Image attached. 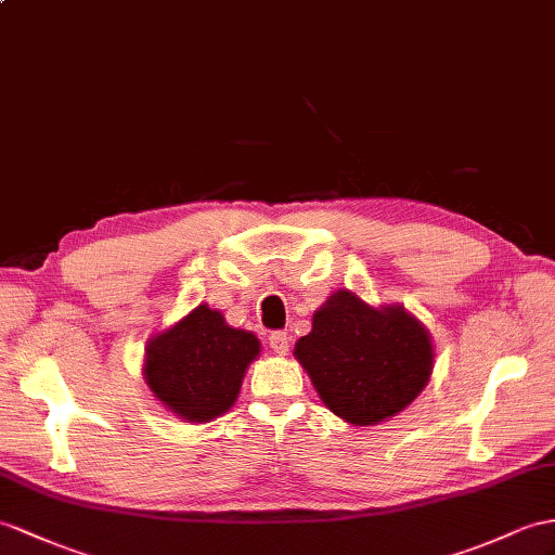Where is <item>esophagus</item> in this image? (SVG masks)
<instances>
[{
  "label": "esophagus",
  "instance_id": "1",
  "mask_svg": "<svg viewBox=\"0 0 555 555\" xmlns=\"http://www.w3.org/2000/svg\"><path fill=\"white\" fill-rule=\"evenodd\" d=\"M268 344H270V348H273V353L287 356V350H289V336H287V332H273V334L268 336Z\"/></svg>",
  "mask_w": 555,
  "mask_h": 555
}]
</instances>
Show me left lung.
Here are the masks:
<instances>
[{
    "mask_svg": "<svg viewBox=\"0 0 555 555\" xmlns=\"http://www.w3.org/2000/svg\"><path fill=\"white\" fill-rule=\"evenodd\" d=\"M320 400L356 426L396 416L422 393L434 370L430 334L402 306L372 308L348 289L313 313L294 346Z\"/></svg>",
    "mask_w": 555,
    "mask_h": 555,
    "instance_id": "1",
    "label": "left lung"
}]
</instances>
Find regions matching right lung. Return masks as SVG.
I'll list each match as a JSON object with an SVG mask.
<instances>
[{
  "instance_id": "right-lung-1",
  "label": "right lung",
  "mask_w": 555,
  "mask_h": 555,
  "mask_svg": "<svg viewBox=\"0 0 555 555\" xmlns=\"http://www.w3.org/2000/svg\"><path fill=\"white\" fill-rule=\"evenodd\" d=\"M259 350L251 332L231 327L221 310L199 304L147 341L143 376L169 412L185 422H211L233 408Z\"/></svg>"
}]
</instances>
